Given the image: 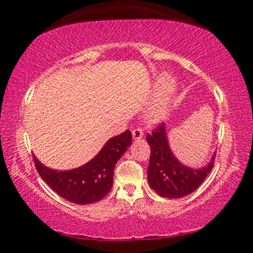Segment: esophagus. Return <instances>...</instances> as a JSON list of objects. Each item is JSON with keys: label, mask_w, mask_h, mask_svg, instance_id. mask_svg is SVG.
<instances>
[{"label": "esophagus", "mask_w": 253, "mask_h": 253, "mask_svg": "<svg viewBox=\"0 0 253 253\" xmlns=\"http://www.w3.org/2000/svg\"><path fill=\"white\" fill-rule=\"evenodd\" d=\"M143 135H144V131L142 128H135V129H132V138L134 140H139L143 138Z\"/></svg>", "instance_id": "esophagus-1"}]
</instances>
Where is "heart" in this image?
Instances as JSON below:
<instances>
[{
    "mask_svg": "<svg viewBox=\"0 0 253 253\" xmlns=\"http://www.w3.org/2000/svg\"><path fill=\"white\" fill-rule=\"evenodd\" d=\"M174 91V80L170 77H165L162 83L161 96L154 105L151 110L148 111V121L151 123H158L168 116L169 106H170V96Z\"/></svg>",
    "mask_w": 253,
    "mask_h": 253,
    "instance_id": "b5f03b06",
    "label": "heart"
}]
</instances>
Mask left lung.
Masks as SVG:
<instances>
[{
	"instance_id": "obj_1",
	"label": "left lung",
	"mask_w": 253,
	"mask_h": 253,
	"mask_svg": "<svg viewBox=\"0 0 253 253\" xmlns=\"http://www.w3.org/2000/svg\"><path fill=\"white\" fill-rule=\"evenodd\" d=\"M146 139L151 146L148 184L163 198L178 199L191 194L211 172L215 153L209 164L202 169H195L183 165L170 151L164 124L157 126L152 134H147Z\"/></svg>"
}]
</instances>
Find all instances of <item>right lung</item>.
Wrapping results in <instances>:
<instances>
[{"mask_svg": "<svg viewBox=\"0 0 253 253\" xmlns=\"http://www.w3.org/2000/svg\"><path fill=\"white\" fill-rule=\"evenodd\" d=\"M131 140L130 130L113 137L90 162L78 169H51L33 155L34 165L41 178L63 199L76 204H91L110 192L115 166L131 145Z\"/></svg>", "mask_w": 253, "mask_h": 253, "instance_id": "add662e5", "label": "right lung"}]
</instances>
